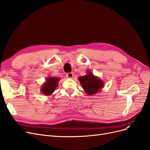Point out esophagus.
<instances>
[{
	"mask_svg": "<svg viewBox=\"0 0 150 150\" xmlns=\"http://www.w3.org/2000/svg\"><path fill=\"white\" fill-rule=\"evenodd\" d=\"M66 76H67V78H73V76H74V74L72 73V72H68V73H67L66 74Z\"/></svg>",
	"mask_w": 150,
	"mask_h": 150,
	"instance_id": "obj_1",
	"label": "esophagus"
}]
</instances>
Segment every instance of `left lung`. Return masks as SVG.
<instances>
[{
  "label": "left lung",
  "mask_w": 150,
  "mask_h": 150,
  "mask_svg": "<svg viewBox=\"0 0 150 150\" xmlns=\"http://www.w3.org/2000/svg\"><path fill=\"white\" fill-rule=\"evenodd\" d=\"M87 72V75L79 77V82L85 92L88 95L96 94L103 87V81L94 76L91 72L89 71Z\"/></svg>",
  "instance_id": "left-lung-1"
}]
</instances>
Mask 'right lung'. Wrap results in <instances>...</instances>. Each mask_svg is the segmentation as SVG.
<instances>
[{"mask_svg": "<svg viewBox=\"0 0 150 150\" xmlns=\"http://www.w3.org/2000/svg\"><path fill=\"white\" fill-rule=\"evenodd\" d=\"M58 81L59 79L54 77L47 78L46 83L42 86L41 88L42 93L46 96L51 94L57 87Z\"/></svg>", "mask_w": 150, "mask_h": 150, "instance_id": "obj_1", "label": "right lung"}]
</instances>
